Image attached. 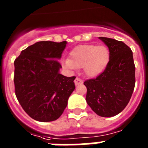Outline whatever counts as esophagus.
Here are the masks:
<instances>
[{
  "mask_svg": "<svg viewBox=\"0 0 148 148\" xmlns=\"http://www.w3.org/2000/svg\"><path fill=\"white\" fill-rule=\"evenodd\" d=\"M83 83V81L80 79L79 77H76L75 80H74V84H75V85H79V84H81Z\"/></svg>",
  "mask_w": 148,
  "mask_h": 148,
  "instance_id": "esophagus-1",
  "label": "esophagus"
}]
</instances>
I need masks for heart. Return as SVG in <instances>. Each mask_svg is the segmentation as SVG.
Listing matches in <instances>:
<instances>
[{"instance_id":"b5f03b06","label":"heart","mask_w":148,"mask_h":148,"mask_svg":"<svg viewBox=\"0 0 148 148\" xmlns=\"http://www.w3.org/2000/svg\"><path fill=\"white\" fill-rule=\"evenodd\" d=\"M110 60V51L105 45H83L77 46L63 61L69 70L83 67L88 77H96L105 70Z\"/></svg>"}]
</instances>
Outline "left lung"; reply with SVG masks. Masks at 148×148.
I'll list each match as a JSON object with an SVG mask.
<instances>
[{"mask_svg": "<svg viewBox=\"0 0 148 148\" xmlns=\"http://www.w3.org/2000/svg\"><path fill=\"white\" fill-rule=\"evenodd\" d=\"M110 51L108 66L99 76L84 82L87 87L86 101L101 117H110L127 105L135 85L133 52L122 41L100 37Z\"/></svg>", "mask_w": 148, "mask_h": 148, "instance_id": "1", "label": "left lung"}]
</instances>
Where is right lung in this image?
Segmentation results:
<instances>
[{"label": "right lung", "mask_w": 148, "mask_h": 148, "mask_svg": "<svg viewBox=\"0 0 148 148\" xmlns=\"http://www.w3.org/2000/svg\"><path fill=\"white\" fill-rule=\"evenodd\" d=\"M67 41H39L21 51L14 60L15 95L24 111L41 122L58 119L75 89V77L60 74Z\"/></svg>", "instance_id": "1"}]
</instances>
